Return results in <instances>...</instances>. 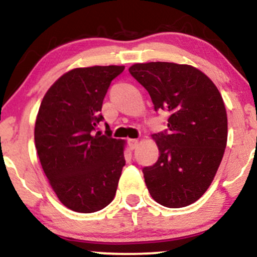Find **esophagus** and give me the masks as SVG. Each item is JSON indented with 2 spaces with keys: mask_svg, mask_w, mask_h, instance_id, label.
Instances as JSON below:
<instances>
[{
  "mask_svg": "<svg viewBox=\"0 0 257 257\" xmlns=\"http://www.w3.org/2000/svg\"><path fill=\"white\" fill-rule=\"evenodd\" d=\"M128 144H129V147H131V149H135L139 146V140L132 139V140H129Z\"/></svg>",
  "mask_w": 257,
  "mask_h": 257,
  "instance_id": "1",
  "label": "esophagus"
}]
</instances>
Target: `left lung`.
<instances>
[{
	"mask_svg": "<svg viewBox=\"0 0 257 257\" xmlns=\"http://www.w3.org/2000/svg\"><path fill=\"white\" fill-rule=\"evenodd\" d=\"M129 72L148 91L155 111L170 113L166 131L153 135L160 157L142 170L149 193L166 207L190 205L209 188L225 151L222 96L206 74L190 65L135 64Z\"/></svg>",
	"mask_w": 257,
	"mask_h": 257,
	"instance_id": "8db88e82",
	"label": "left lung"
}]
</instances>
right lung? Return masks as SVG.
I'll return each instance as SVG.
<instances>
[{"instance_id": "right-lung-1", "label": "right lung", "mask_w": 257, "mask_h": 257, "mask_svg": "<svg viewBox=\"0 0 257 257\" xmlns=\"http://www.w3.org/2000/svg\"><path fill=\"white\" fill-rule=\"evenodd\" d=\"M124 66L79 67L63 74L42 99L35 147L57 197L70 210L96 212L111 203L125 165L124 141L97 132L103 99Z\"/></svg>"}]
</instances>
